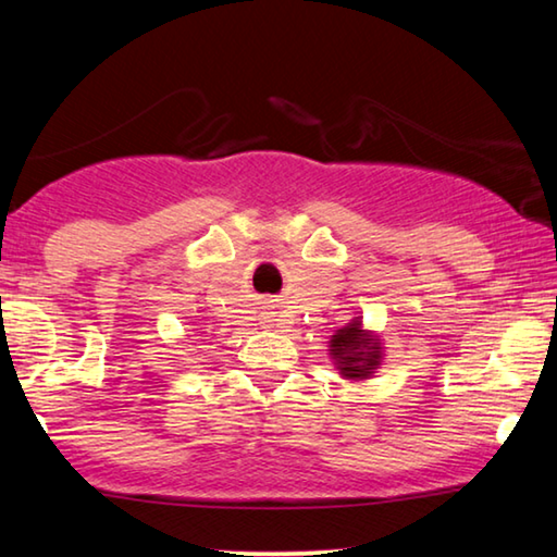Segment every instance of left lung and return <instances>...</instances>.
<instances>
[{"label": "left lung", "mask_w": 557, "mask_h": 557, "mask_svg": "<svg viewBox=\"0 0 557 557\" xmlns=\"http://www.w3.org/2000/svg\"><path fill=\"white\" fill-rule=\"evenodd\" d=\"M332 356L346 379H366L381 363V346L363 334L361 322H351L332 336Z\"/></svg>", "instance_id": "8db88e82"}]
</instances>
